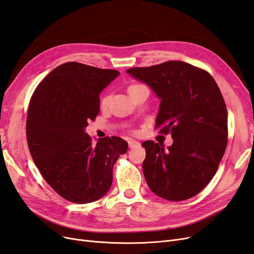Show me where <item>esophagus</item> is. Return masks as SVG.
<instances>
[{"instance_id":"1","label":"esophagus","mask_w":254,"mask_h":254,"mask_svg":"<svg viewBox=\"0 0 254 254\" xmlns=\"http://www.w3.org/2000/svg\"><path fill=\"white\" fill-rule=\"evenodd\" d=\"M128 146L130 148H134V147H137V146H140V143L135 141V140H129L128 141Z\"/></svg>"}]
</instances>
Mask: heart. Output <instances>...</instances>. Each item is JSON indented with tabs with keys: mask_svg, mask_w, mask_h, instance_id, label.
<instances>
[{
	"mask_svg": "<svg viewBox=\"0 0 254 254\" xmlns=\"http://www.w3.org/2000/svg\"><path fill=\"white\" fill-rule=\"evenodd\" d=\"M142 87H145L144 84H141V83H132V84H130V86H129L128 92H129V93H131V92H132L133 90L142 88ZM107 103H108V97H104L103 101H102V105H106Z\"/></svg>",
	"mask_w": 254,
	"mask_h": 254,
	"instance_id": "heart-1",
	"label": "heart"
}]
</instances>
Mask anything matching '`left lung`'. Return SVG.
Segmentation results:
<instances>
[{
    "label": "left lung",
    "mask_w": 254,
    "mask_h": 254,
    "mask_svg": "<svg viewBox=\"0 0 254 254\" xmlns=\"http://www.w3.org/2000/svg\"><path fill=\"white\" fill-rule=\"evenodd\" d=\"M127 73L161 99L156 127L174 141L167 150L161 143H142L149 189L171 201L196 196L216 174L228 142L227 107L216 81L183 61L131 67Z\"/></svg>",
    "instance_id": "1"
}]
</instances>
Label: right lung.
I'll return each instance as SVG.
<instances>
[{
    "instance_id": "right-lung-1",
    "label": "right lung",
    "mask_w": 254,
    "mask_h": 254,
    "mask_svg": "<svg viewBox=\"0 0 254 254\" xmlns=\"http://www.w3.org/2000/svg\"><path fill=\"white\" fill-rule=\"evenodd\" d=\"M79 63H65L45 76L30 98L26 136L30 155L44 180L66 200L89 203L112 184L113 165L128 148L119 136L94 145L86 133L99 112V94L118 77Z\"/></svg>"
}]
</instances>
